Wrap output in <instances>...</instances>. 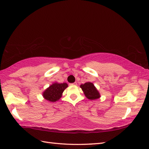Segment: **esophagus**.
<instances>
[{"label":"esophagus","mask_w":149,"mask_h":149,"mask_svg":"<svg viewBox=\"0 0 149 149\" xmlns=\"http://www.w3.org/2000/svg\"><path fill=\"white\" fill-rule=\"evenodd\" d=\"M76 84H77V83H76V82H74V83H71V84H70V85H71V86H76Z\"/></svg>","instance_id":"esophagus-1"}]
</instances>
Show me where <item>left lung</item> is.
Instances as JSON below:
<instances>
[{
	"mask_svg": "<svg viewBox=\"0 0 149 149\" xmlns=\"http://www.w3.org/2000/svg\"><path fill=\"white\" fill-rule=\"evenodd\" d=\"M80 88L82 89L85 96L90 100H95L100 97V94L98 92L93 83L91 82L85 83L80 85Z\"/></svg>",
	"mask_w": 149,
	"mask_h": 149,
	"instance_id": "1",
	"label": "left lung"
}]
</instances>
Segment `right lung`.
Listing matches in <instances>:
<instances>
[{"instance_id": "add662e5", "label": "right lung", "mask_w": 149, "mask_h": 149, "mask_svg": "<svg viewBox=\"0 0 149 149\" xmlns=\"http://www.w3.org/2000/svg\"><path fill=\"white\" fill-rule=\"evenodd\" d=\"M66 83H55L52 84L43 93V96L46 100L54 102L59 100L62 96V93L68 87Z\"/></svg>"}]
</instances>
